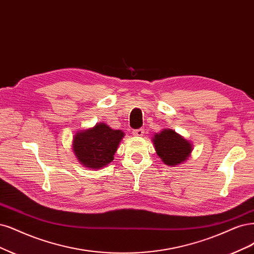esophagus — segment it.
Listing matches in <instances>:
<instances>
[{"mask_svg": "<svg viewBox=\"0 0 254 254\" xmlns=\"http://www.w3.org/2000/svg\"><path fill=\"white\" fill-rule=\"evenodd\" d=\"M132 134H133L134 136L141 137V136H143V135H144V129H143V128H139V129L133 130V131H132Z\"/></svg>", "mask_w": 254, "mask_h": 254, "instance_id": "34e87169", "label": "esophagus"}]
</instances>
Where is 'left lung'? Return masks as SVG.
Returning a JSON list of instances; mask_svg holds the SVG:
<instances>
[{
  "label": "left lung",
  "instance_id": "left-lung-1",
  "mask_svg": "<svg viewBox=\"0 0 254 254\" xmlns=\"http://www.w3.org/2000/svg\"><path fill=\"white\" fill-rule=\"evenodd\" d=\"M156 154L164 164L177 167L185 163L192 152V144L172 129H163L152 136Z\"/></svg>",
  "mask_w": 254,
  "mask_h": 254
}]
</instances>
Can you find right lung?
<instances>
[{"label": "right lung", "instance_id": "obj_1", "mask_svg": "<svg viewBox=\"0 0 254 254\" xmlns=\"http://www.w3.org/2000/svg\"><path fill=\"white\" fill-rule=\"evenodd\" d=\"M123 130L111 129L105 123L80 130L72 139V150L84 167L100 169L106 167L113 159L122 139Z\"/></svg>", "mask_w": 254, "mask_h": 254}]
</instances>
